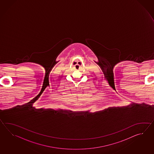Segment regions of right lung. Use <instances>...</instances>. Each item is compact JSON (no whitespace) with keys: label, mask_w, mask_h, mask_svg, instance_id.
Here are the masks:
<instances>
[{"label":"right lung","mask_w":154,"mask_h":154,"mask_svg":"<svg viewBox=\"0 0 154 154\" xmlns=\"http://www.w3.org/2000/svg\"><path fill=\"white\" fill-rule=\"evenodd\" d=\"M41 94L39 93V94L37 95V96L36 97H35V98H33L32 100L31 101H30V102H29V103H31V104H32V103H34L36 101H37V100L38 99V98H39V96H41Z\"/></svg>","instance_id":"right-lung-1"}]
</instances>
